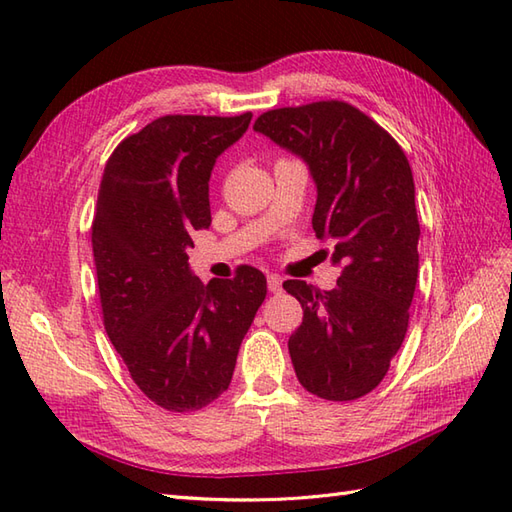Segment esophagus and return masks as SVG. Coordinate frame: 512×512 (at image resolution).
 <instances>
[{"mask_svg": "<svg viewBox=\"0 0 512 512\" xmlns=\"http://www.w3.org/2000/svg\"><path fill=\"white\" fill-rule=\"evenodd\" d=\"M281 284H284V279H281L279 275H268V290L270 292H279Z\"/></svg>", "mask_w": 512, "mask_h": 512, "instance_id": "34e87169", "label": "esophagus"}]
</instances>
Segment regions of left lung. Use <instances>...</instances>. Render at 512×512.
Segmentation results:
<instances>
[{"instance_id":"1","label":"left lung","mask_w":512,"mask_h":512,"mask_svg":"<svg viewBox=\"0 0 512 512\" xmlns=\"http://www.w3.org/2000/svg\"><path fill=\"white\" fill-rule=\"evenodd\" d=\"M253 129L308 165L317 184L312 228L341 266L332 290L284 281L303 308L288 341L292 365L310 394L356 400L385 378L409 325L420 237L409 160L343 101L270 110Z\"/></svg>"}]
</instances>
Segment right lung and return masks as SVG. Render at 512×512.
Masks as SVG:
<instances>
[{
	"label": "right lung",
	"mask_w": 512,
	"mask_h": 512,
	"mask_svg": "<svg viewBox=\"0 0 512 512\" xmlns=\"http://www.w3.org/2000/svg\"><path fill=\"white\" fill-rule=\"evenodd\" d=\"M250 118H156L127 136L103 171L92 250L105 332L140 391L167 411L202 409L224 394L266 299L257 268L204 286L187 255L191 233L211 224L215 160Z\"/></svg>",
	"instance_id": "obj_1"
}]
</instances>
